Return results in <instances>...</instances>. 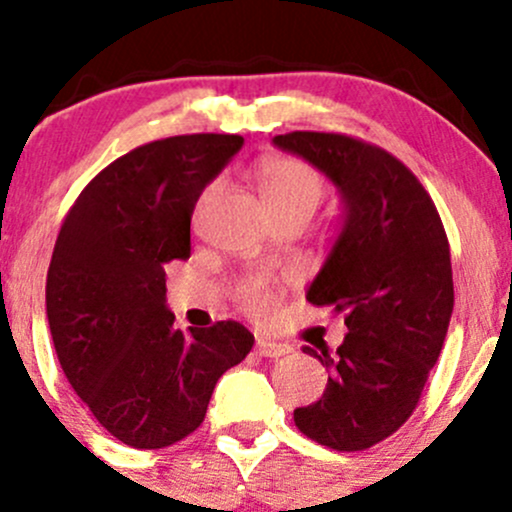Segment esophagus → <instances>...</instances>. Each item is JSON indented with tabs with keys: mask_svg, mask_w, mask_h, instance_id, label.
Masks as SVG:
<instances>
[{
	"mask_svg": "<svg viewBox=\"0 0 512 512\" xmlns=\"http://www.w3.org/2000/svg\"><path fill=\"white\" fill-rule=\"evenodd\" d=\"M289 350H291L289 345H282V342H274V340L260 338L255 342V352L260 357H282V355H289Z\"/></svg>",
	"mask_w": 512,
	"mask_h": 512,
	"instance_id": "34e87169",
	"label": "esophagus"
}]
</instances>
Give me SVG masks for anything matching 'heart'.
Masks as SVG:
<instances>
[{
  "instance_id": "b5f03b06",
  "label": "heart",
  "mask_w": 512,
  "mask_h": 512,
  "mask_svg": "<svg viewBox=\"0 0 512 512\" xmlns=\"http://www.w3.org/2000/svg\"><path fill=\"white\" fill-rule=\"evenodd\" d=\"M257 179H260V192L269 216H279V213L313 216L325 199L323 177L308 162L296 160V157H269L262 162ZM213 189L216 184L206 189L204 201L213 194ZM238 296L252 316L265 318L277 306V289L265 277L245 279L238 286Z\"/></svg>"
}]
</instances>
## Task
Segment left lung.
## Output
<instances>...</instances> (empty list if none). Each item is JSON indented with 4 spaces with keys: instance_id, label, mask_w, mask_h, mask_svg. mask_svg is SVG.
<instances>
[{
    "instance_id": "1",
    "label": "left lung",
    "mask_w": 512,
    "mask_h": 512,
    "mask_svg": "<svg viewBox=\"0 0 512 512\" xmlns=\"http://www.w3.org/2000/svg\"><path fill=\"white\" fill-rule=\"evenodd\" d=\"M272 143L311 162L342 201L340 235L306 299L342 313L350 333L335 352L303 347L328 386L294 423L318 445L359 452L411 418L440 357L454 308L447 233L418 177L386 150L313 131Z\"/></svg>"
}]
</instances>
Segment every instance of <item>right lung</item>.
<instances>
[{
	"label": "right lung",
	"instance_id": "1",
	"mask_svg": "<svg viewBox=\"0 0 512 512\" xmlns=\"http://www.w3.org/2000/svg\"><path fill=\"white\" fill-rule=\"evenodd\" d=\"M240 148L226 133L140 145L82 189L60 226L46 282L55 352L128 447H170L199 428L216 381L255 345L235 320L182 333L165 301V265L192 255L196 201Z\"/></svg>",
	"mask_w": 512,
	"mask_h": 512
}]
</instances>
